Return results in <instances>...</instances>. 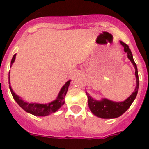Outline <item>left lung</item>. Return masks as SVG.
Returning a JSON list of instances; mask_svg holds the SVG:
<instances>
[{"label":"left lung","instance_id":"1","mask_svg":"<svg viewBox=\"0 0 149 149\" xmlns=\"http://www.w3.org/2000/svg\"><path fill=\"white\" fill-rule=\"evenodd\" d=\"M120 43L124 47V50H125V52L127 53L128 59L132 62V63L134 65V70H135L134 74H135V77H136V86H135L134 92L131 94L129 97H127L124 101L120 102L113 101V100L106 99V98H102L101 100H97L92 97L86 91L87 98H88V105L91 112L98 118H104V119L117 118L120 117V115H122L123 113L129 108L134 99L136 98L138 91H139V79L136 63H134L133 56H132V52L128 47V45L121 41L120 42Z\"/></svg>","mask_w":149,"mask_h":149}]
</instances>
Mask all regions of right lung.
Returning <instances> with one entry per match:
<instances>
[{"instance_id": "add662e5", "label": "right lung", "mask_w": 149, "mask_h": 149, "mask_svg": "<svg viewBox=\"0 0 149 149\" xmlns=\"http://www.w3.org/2000/svg\"><path fill=\"white\" fill-rule=\"evenodd\" d=\"M16 54L14 55L11 62H10V66L12 65L15 60ZM9 88H10V93L12 94L13 98L17 102V104L22 107L23 110L28 112L29 113H31L35 116H38V117H45L51 114L52 113H55L63 106L65 103V97L67 93L68 88L70 86V81L69 80L65 83L63 86L61 88L59 93H58L57 97L53 101H51L48 104H38V103H29V102L24 101L21 97L17 96L16 93L13 91L11 86H10V72H9Z\"/></svg>"}]
</instances>
